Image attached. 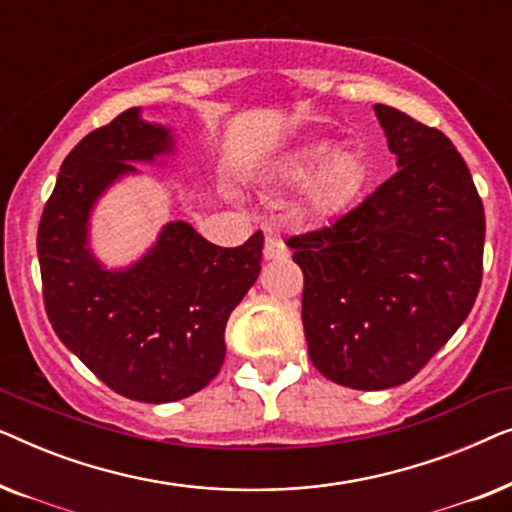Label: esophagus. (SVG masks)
Masks as SVG:
<instances>
[{"instance_id": "esophagus-1", "label": "esophagus", "mask_w": 512, "mask_h": 512, "mask_svg": "<svg viewBox=\"0 0 512 512\" xmlns=\"http://www.w3.org/2000/svg\"><path fill=\"white\" fill-rule=\"evenodd\" d=\"M263 256H265V261H272V258H286L289 256V249H286V244L279 240V237L268 235L265 237Z\"/></svg>"}]
</instances>
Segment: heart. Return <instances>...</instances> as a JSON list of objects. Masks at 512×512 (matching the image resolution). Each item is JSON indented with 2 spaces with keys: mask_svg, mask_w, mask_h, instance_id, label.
<instances>
[{
  "mask_svg": "<svg viewBox=\"0 0 512 512\" xmlns=\"http://www.w3.org/2000/svg\"><path fill=\"white\" fill-rule=\"evenodd\" d=\"M333 149L328 139H310L296 146L275 165L282 181H303L298 209L307 219H333L361 198L370 167L359 149Z\"/></svg>",
  "mask_w": 512,
  "mask_h": 512,
  "instance_id": "obj_1",
  "label": "heart"
}]
</instances>
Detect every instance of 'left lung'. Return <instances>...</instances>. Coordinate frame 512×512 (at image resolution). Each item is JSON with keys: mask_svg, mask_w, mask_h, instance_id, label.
<instances>
[{"mask_svg": "<svg viewBox=\"0 0 512 512\" xmlns=\"http://www.w3.org/2000/svg\"><path fill=\"white\" fill-rule=\"evenodd\" d=\"M398 172L333 226L291 237L305 277L314 368L375 391L408 382L464 324L478 298L485 209L443 132L375 104Z\"/></svg>", "mask_w": 512, "mask_h": 512, "instance_id": "1", "label": "left lung"}]
</instances>
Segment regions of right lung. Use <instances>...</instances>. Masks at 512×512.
<instances>
[{
	"label": "right lung",
	"instance_id": "right-lung-1",
	"mask_svg": "<svg viewBox=\"0 0 512 512\" xmlns=\"http://www.w3.org/2000/svg\"><path fill=\"white\" fill-rule=\"evenodd\" d=\"M174 151L165 125L128 109L69 151L41 214L37 254L53 331L109 389L172 403L207 387L226 359V324L261 272L263 233L216 247L170 221L146 254L107 270L88 247L90 212L132 163Z\"/></svg>",
	"mask_w": 512,
	"mask_h": 512
}]
</instances>
